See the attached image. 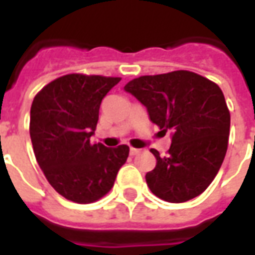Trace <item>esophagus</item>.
I'll return each mask as SVG.
<instances>
[{"mask_svg": "<svg viewBox=\"0 0 255 255\" xmlns=\"http://www.w3.org/2000/svg\"><path fill=\"white\" fill-rule=\"evenodd\" d=\"M139 153H140V149H135V147H131V149H129V154L131 155H136L139 154Z\"/></svg>", "mask_w": 255, "mask_h": 255, "instance_id": "1", "label": "esophagus"}]
</instances>
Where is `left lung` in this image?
Segmentation results:
<instances>
[{
	"instance_id": "obj_1",
	"label": "left lung",
	"mask_w": 255,
	"mask_h": 255,
	"mask_svg": "<svg viewBox=\"0 0 255 255\" xmlns=\"http://www.w3.org/2000/svg\"><path fill=\"white\" fill-rule=\"evenodd\" d=\"M146 106L162 131H172L168 154L155 149L157 164L146 173L151 192L166 202L182 203L202 194L224 161L231 115L217 84L190 71L132 79L124 86Z\"/></svg>"
}]
</instances>
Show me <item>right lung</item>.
I'll return each mask as SVG.
<instances>
[{"label":"right lung","mask_w":255,"mask_h":255,"mask_svg":"<svg viewBox=\"0 0 255 255\" xmlns=\"http://www.w3.org/2000/svg\"><path fill=\"white\" fill-rule=\"evenodd\" d=\"M122 79L69 73L35 95L30 112L34 154L47 182L76 203H91L111 191L129 147L91 143L100 105Z\"/></svg>","instance_id":"right-lung-1"}]
</instances>
